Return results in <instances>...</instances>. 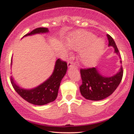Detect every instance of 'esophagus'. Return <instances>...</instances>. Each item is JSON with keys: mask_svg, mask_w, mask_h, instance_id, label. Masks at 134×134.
I'll return each mask as SVG.
<instances>
[{"mask_svg": "<svg viewBox=\"0 0 134 134\" xmlns=\"http://www.w3.org/2000/svg\"><path fill=\"white\" fill-rule=\"evenodd\" d=\"M74 58H70V60L67 63V65L69 67H74L76 66V64L73 62Z\"/></svg>", "mask_w": 134, "mask_h": 134, "instance_id": "1", "label": "esophagus"}]
</instances>
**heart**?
Masks as SVG:
<instances>
[{
  "label": "heart",
  "instance_id": "b5f03b06",
  "mask_svg": "<svg viewBox=\"0 0 134 134\" xmlns=\"http://www.w3.org/2000/svg\"><path fill=\"white\" fill-rule=\"evenodd\" d=\"M70 46L75 50L84 49L79 55L80 62L85 66H91L94 65L101 56L104 41L101 39L96 40V36L93 34L81 32L70 41Z\"/></svg>",
  "mask_w": 134,
  "mask_h": 134
}]
</instances>
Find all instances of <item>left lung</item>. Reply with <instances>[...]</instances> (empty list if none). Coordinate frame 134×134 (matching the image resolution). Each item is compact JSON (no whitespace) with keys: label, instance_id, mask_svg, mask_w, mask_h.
<instances>
[{"label":"left lung","instance_id":"1","mask_svg":"<svg viewBox=\"0 0 134 134\" xmlns=\"http://www.w3.org/2000/svg\"><path fill=\"white\" fill-rule=\"evenodd\" d=\"M107 36L108 46L114 48L115 53L119 55L115 41L110 35H107ZM80 72L82 79L80 91L86 99L92 101L102 100L110 96L120 83L124 73L122 66L116 74L109 77L102 76L96 67L81 69Z\"/></svg>","mask_w":134,"mask_h":134}]
</instances>
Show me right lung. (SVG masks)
Masks as SVG:
<instances>
[{
    "mask_svg": "<svg viewBox=\"0 0 134 134\" xmlns=\"http://www.w3.org/2000/svg\"><path fill=\"white\" fill-rule=\"evenodd\" d=\"M48 31V28L46 27H38L24 35V36L37 33H45ZM67 69V62L58 58L55 62L54 70L52 76L35 88L31 90L21 88L15 83L12 77H10V82L15 91L24 100L35 105H44L55 100L57 97L61 81L65 76Z\"/></svg>",
    "mask_w": 134,
    "mask_h": 134,
    "instance_id": "1",
    "label": "right lung"
}]
</instances>
